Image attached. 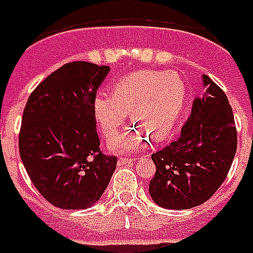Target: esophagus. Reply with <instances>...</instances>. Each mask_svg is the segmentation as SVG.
I'll return each instance as SVG.
<instances>
[{"instance_id": "esophagus-1", "label": "esophagus", "mask_w": 253, "mask_h": 253, "mask_svg": "<svg viewBox=\"0 0 253 253\" xmlns=\"http://www.w3.org/2000/svg\"><path fill=\"white\" fill-rule=\"evenodd\" d=\"M135 158H119L118 160V166H123V165H127V164H131L134 162Z\"/></svg>"}]
</instances>
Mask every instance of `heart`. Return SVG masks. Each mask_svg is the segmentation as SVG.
<instances>
[{
    "label": "heart",
    "instance_id": "b5f03b06",
    "mask_svg": "<svg viewBox=\"0 0 253 253\" xmlns=\"http://www.w3.org/2000/svg\"><path fill=\"white\" fill-rule=\"evenodd\" d=\"M186 102V85L175 72L136 71L117 82L112 95L100 92L93 100V117L104 138H114L128 112L136 125L108 143L115 153L143 149L150 134L168 135L178 121Z\"/></svg>",
    "mask_w": 253,
    "mask_h": 253
}]
</instances>
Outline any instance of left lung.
I'll return each instance as SVG.
<instances>
[{
    "mask_svg": "<svg viewBox=\"0 0 253 253\" xmlns=\"http://www.w3.org/2000/svg\"><path fill=\"white\" fill-rule=\"evenodd\" d=\"M203 96L173 142L151 155L157 171L149 193L165 209L201 205L228 175L237 147L235 118L228 98L209 76L203 75Z\"/></svg>",
    "mask_w": 253,
    "mask_h": 253,
    "instance_id": "left-lung-1",
    "label": "left lung"
}]
</instances>
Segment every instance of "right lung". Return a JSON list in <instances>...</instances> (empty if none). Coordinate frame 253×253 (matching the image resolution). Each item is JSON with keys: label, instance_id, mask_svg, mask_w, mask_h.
Masks as SVG:
<instances>
[{"label": "right lung", "instance_id": "obj_1", "mask_svg": "<svg viewBox=\"0 0 253 253\" xmlns=\"http://www.w3.org/2000/svg\"><path fill=\"white\" fill-rule=\"evenodd\" d=\"M107 65L74 61L60 67L31 93L22 114L20 157L48 203L87 209L98 203L117 168L104 155L93 117L96 91Z\"/></svg>", "mask_w": 253, "mask_h": 253}]
</instances>
